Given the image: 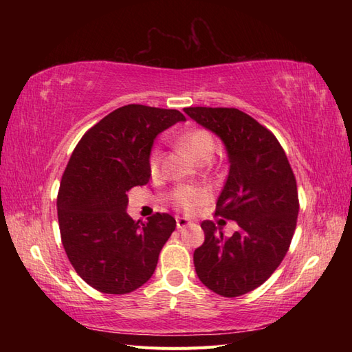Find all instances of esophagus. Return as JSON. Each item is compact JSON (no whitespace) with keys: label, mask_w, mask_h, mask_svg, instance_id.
<instances>
[{"label":"esophagus","mask_w":352,"mask_h":352,"mask_svg":"<svg viewBox=\"0 0 352 352\" xmlns=\"http://www.w3.org/2000/svg\"><path fill=\"white\" fill-rule=\"evenodd\" d=\"M190 221L189 219H186V218H177V228L178 230H183V228H186V227H189L190 226Z\"/></svg>","instance_id":"obj_1"}]
</instances>
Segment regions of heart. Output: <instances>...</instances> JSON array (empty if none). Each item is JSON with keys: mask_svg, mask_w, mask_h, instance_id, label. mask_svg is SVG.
I'll return each mask as SVG.
<instances>
[{"mask_svg": "<svg viewBox=\"0 0 352 352\" xmlns=\"http://www.w3.org/2000/svg\"><path fill=\"white\" fill-rule=\"evenodd\" d=\"M178 146H180L183 151L188 153L193 160L199 162L206 159V157H213L214 153V139L210 133L203 129L190 130L182 138H178ZM162 162V151L160 149H153L151 154H149V172L155 175L159 172ZM204 201V193L193 189V188H182L175 190L174 193V203L178 208L182 210L192 213L195 212V208Z\"/></svg>", "mask_w": 352, "mask_h": 352, "instance_id": "1", "label": "heart"}]
</instances>
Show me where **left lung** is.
I'll use <instances>...</instances> for the list:
<instances>
[{
	"mask_svg": "<svg viewBox=\"0 0 352 352\" xmlns=\"http://www.w3.org/2000/svg\"><path fill=\"white\" fill-rule=\"evenodd\" d=\"M184 113L210 130L226 146L228 177L216 214L237 222L223 237L204 221V243L193 252L201 283L214 294L234 298L263 284L286 256L296 228V180L274 134L237 109L186 107Z\"/></svg>",
	"mask_w": 352,
	"mask_h": 352,
	"instance_id": "1",
	"label": "left lung"
}]
</instances>
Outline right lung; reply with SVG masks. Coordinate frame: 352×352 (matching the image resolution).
<instances>
[{
    "label": "right lung",
    "instance_id": "1",
    "mask_svg": "<svg viewBox=\"0 0 352 352\" xmlns=\"http://www.w3.org/2000/svg\"><path fill=\"white\" fill-rule=\"evenodd\" d=\"M186 121L172 109L129 104L89 130L74 149L57 197L58 227L71 265L89 286L124 295L155 271L175 219L155 213L146 222L126 213V192L149 182L154 139Z\"/></svg>",
    "mask_w": 352,
    "mask_h": 352
}]
</instances>
